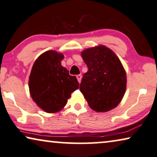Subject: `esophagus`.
I'll return each instance as SVG.
<instances>
[{
    "label": "esophagus",
    "mask_w": 157,
    "mask_h": 157,
    "mask_svg": "<svg viewBox=\"0 0 157 157\" xmlns=\"http://www.w3.org/2000/svg\"><path fill=\"white\" fill-rule=\"evenodd\" d=\"M77 79H78V80L79 83L81 82V79H82V75H77Z\"/></svg>",
    "instance_id": "34e87169"
}]
</instances>
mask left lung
I'll return each mask as SVG.
<instances>
[{"label": "left lung", "mask_w": 157, "mask_h": 157, "mask_svg": "<svg viewBox=\"0 0 157 157\" xmlns=\"http://www.w3.org/2000/svg\"><path fill=\"white\" fill-rule=\"evenodd\" d=\"M81 56L88 70L83 75L79 90L90 107L98 112L115 108L127 87L126 72L119 57L102 45L84 50Z\"/></svg>", "instance_id": "1"}]
</instances>
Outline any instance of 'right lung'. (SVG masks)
<instances>
[{
	"label": "right lung",
	"instance_id": "right-lung-1",
	"mask_svg": "<svg viewBox=\"0 0 157 157\" xmlns=\"http://www.w3.org/2000/svg\"><path fill=\"white\" fill-rule=\"evenodd\" d=\"M64 56L55 50L41 54L33 65L29 77L30 96L47 113H56L65 107L71 93L79 88L75 76L70 75L61 65Z\"/></svg>",
	"mask_w": 157,
	"mask_h": 157
}]
</instances>
